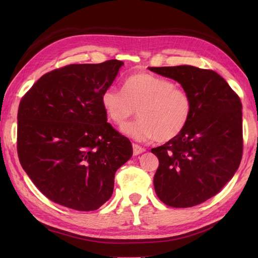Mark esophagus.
Instances as JSON below:
<instances>
[{"mask_svg":"<svg viewBox=\"0 0 258 258\" xmlns=\"http://www.w3.org/2000/svg\"><path fill=\"white\" fill-rule=\"evenodd\" d=\"M132 148H134V155H136V156L145 152V148H143L142 146H140L138 144H135V143L132 144Z\"/></svg>","mask_w":258,"mask_h":258,"instance_id":"obj_1","label":"esophagus"}]
</instances>
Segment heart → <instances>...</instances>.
<instances>
[{
	"label": "heart",
	"instance_id": "b5f03b06",
	"mask_svg": "<svg viewBox=\"0 0 258 258\" xmlns=\"http://www.w3.org/2000/svg\"><path fill=\"white\" fill-rule=\"evenodd\" d=\"M101 103L117 126L126 123L138 110L139 118L121 128L124 135L138 141H171L182 134L192 114L188 92L172 81L146 72L130 75L123 83V91L105 89Z\"/></svg>",
	"mask_w": 258,
	"mask_h": 258
}]
</instances>
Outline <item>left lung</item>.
Listing matches in <instances>:
<instances>
[{
    "label": "left lung",
    "mask_w": 258,
    "mask_h": 258,
    "mask_svg": "<svg viewBox=\"0 0 258 258\" xmlns=\"http://www.w3.org/2000/svg\"><path fill=\"white\" fill-rule=\"evenodd\" d=\"M181 84L192 100L189 122L179 136L153 148L159 167L154 187L163 204L189 208L215 196L242 158V104L212 70L192 66L148 68Z\"/></svg>",
    "instance_id": "obj_1"
}]
</instances>
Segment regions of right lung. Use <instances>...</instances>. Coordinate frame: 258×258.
I'll return each mask as SVG.
<instances>
[{
	"label": "right lung",
	"instance_id": "add662e5",
	"mask_svg": "<svg viewBox=\"0 0 258 258\" xmlns=\"http://www.w3.org/2000/svg\"><path fill=\"white\" fill-rule=\"evenodd\" d=\"M122 61L70 64L46 73L20 101L17 151L21 167L46 197L77 211L111 198L115 173L132 156L129 140L101 103Z\"/></svg>",
	"mask_w": 258,
	"mask_h": 258
}]
</instances>
